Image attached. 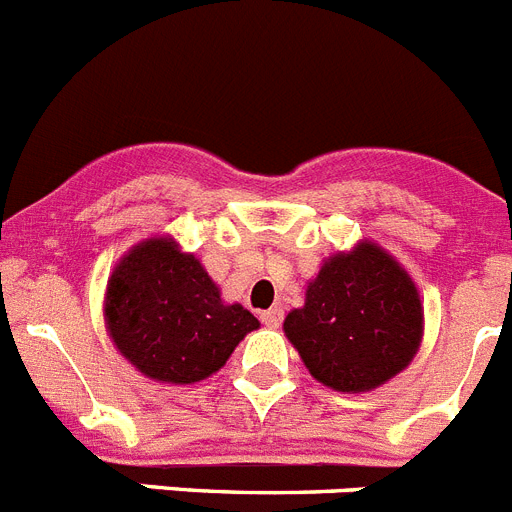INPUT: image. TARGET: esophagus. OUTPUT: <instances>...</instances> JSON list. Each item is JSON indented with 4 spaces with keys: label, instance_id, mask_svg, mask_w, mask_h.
Listing matches in <instances>:
<instances>
[{
    "label": "esophagus",
    "instance_id": "obj_1",
    "mask_svg": "<svg viewBox=\"0 0 512 512\" xmlns=\"http://www.w3.org/2000/svg\"><path fill=\"white\" fill-rule=\"evenodd\" d=\"M284 320V312L282 307H271V310L261 312V323L266 325V328H279Z\"/></svg>",
    "mask_w": 512,
    "mask_h": 512
}]
</instances>
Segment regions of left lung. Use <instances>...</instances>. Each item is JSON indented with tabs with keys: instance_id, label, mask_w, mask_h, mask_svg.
<instances>
[{
	"instance_id": "8db88e82",
	"label": "left lung",
	"mask_w": 512,
	"mask_h": 512,
	"mask_svg": "<svg viewBox=\"0 0 512 512\" xmlns=\"http://www.w3.org/2000/svg\"><path fill=\"white\" fill-rule=\"evenodd\" d=\"M423 300L405 266L361 238L320 264L284 336L307 372L343 395L372 392L408 369L423 341Z\"/></svg>"
}]
</instances>
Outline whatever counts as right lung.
<instances>
[{"label": "right lung", "mask_w": 512, "mask_h": 512, "mask_svg": "<svg viewBox=\"0 0 512 512\" xmlns=\"http://www.w3.org/2000/svg\"><path fill=\"white\" fill-rule=\"evenodd\" d=\"M104 325L135 372L161 384H194L225 366L259 328L174 235L143 238L122 253L104 289Z\"/></svg>", "instance_id": "add662e5"}]
</instances>
